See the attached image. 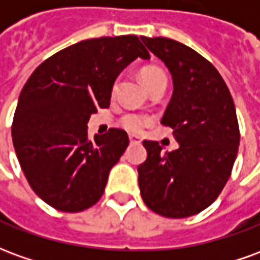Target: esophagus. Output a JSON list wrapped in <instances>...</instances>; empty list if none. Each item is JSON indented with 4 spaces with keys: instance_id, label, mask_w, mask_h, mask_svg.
Returning <instances> with one entry per match:
<instances>
[{
    "instance_id": "34e87169",
    "label": "esophagus",
    "mask_w": 260,
    "mask_h": 260,
    "mask_svg": "<svg viewBox=\"0 0 260 260\" xmlns=\"http://www.w3.org/2000/svg\"><path fill=\"white\" fill-rule=\"evenodd\" d=\"M129 142H131V143H141L142 139H141V138H139V136L129 135Z\"/></svg>"
}]
</instances>
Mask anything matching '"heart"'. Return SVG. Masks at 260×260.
<instances>
[{
	"label": "heart",
	"mask_w": 260,
	"mask_h": 260,
	"mask_svg": "<svg viewBox=\"0 0 260 260\" xmlns=\"http://www.w3.org/2000/svg\"><path fill=\"white\" fill-rule=\"evenodd\" d=\"M141 78L147 89H149L153 83H156L157 80H167L166 74H164L161 69L156 68V67H147V68L142 69ZM117 86H118V83H114V91L117 90ZM121 122H122V125H124L128 131L139 132L141 129H143V126H146V125L150 122V119L147 118V117H145V115H141V114L129 113L125 114L124 117H122V119H121Z\"/></svg>",
	"instance_id": "obj_1"
}]
</instances>
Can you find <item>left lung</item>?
I'll return each instance as SVG.
<instances>
[{
    "label": "left lung",
    "mask_w": 260,
    "mask_h": 260,
    "mask_svg": "<svg viewBox=\"0 0 260 260\" xmlns=\"http://www.w3.org/2000/svg\"><path fill=\"white\" fill-rule=\"evenodd\" d=\"M142 42L171 74L174 91L161 124L180 143L164 153L158 142L143 141L142 199L164 217H189L217 199L231 175L240 145L234 102L217 69L195 50L166 37Z\"/></svg>",
    "instance_id": "8db88e82"
}]
</instances>
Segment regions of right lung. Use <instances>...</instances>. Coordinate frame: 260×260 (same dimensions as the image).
<instances>
[{
    "instance_id": "1",
    "label": "right lung",
    "mask_w": 260,
    "mask_h": 260,
    "mask_svg": "<svg viewBox=\"0 0 260 260\" xmlns=\"http://www.w3.org/2000/svg\"><path fill=\"white\" fill-rule=\"evenodd\" d=\"M136 58L150 55L135 35L83 40L42 62L23 86L12 142L29 185L54 209L82 212L102 198L129 138L111 128L90 141L87 122L110 106L117 76Z\"/></svg>"
}]
</instances>
